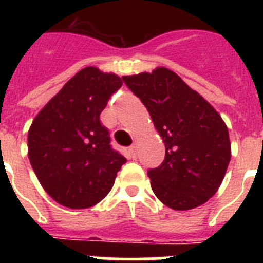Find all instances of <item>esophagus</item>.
I'll use <instances>...</instances> for the list:
<instances>
[{
  "mask_svg": "<svg viewBox=\"0 0 263 263\" xmlns=\"http://www.w3.org/2000/svg\"><path fill=\"white\" fill-rule=\"evenodd\" d=\"M127 157H129V159H137V157H138L137 145H133L132 147H129V150H127Z\"/></svg>",
  "mask_w": 263,
  "mask_h": 263,
  "instance_id": "esophagus-1",
  "label": "esophagus"
}]
</instances>
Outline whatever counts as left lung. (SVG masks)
Wrapping results in <instances>:
<instances>
[{"mask_svg":"<svg viewBox=\"0 0 263 263\" xmlns=\"http://www.w3.org/2000/svg\"><path fill=\"white\" fill-rule=\"evenodd\" d=\"M122 79L146 106L166 146L163 163L147 171L155 196L175 211L206 203L221 185L232 157L221 116L164 67Z\"/></svg>","mask_w":263,"mask_h":263,"instance_id":"1","label":"left lung"}]
</instances>
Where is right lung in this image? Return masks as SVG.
<instances>
[{
    "instance_id": "add662e5",
    "label": "right lung",
    "mask_w": 263,
    "mask_h": 263,
    "mask_svg": "<svg viewBox=\"0 0 263 263\" xmlns=\"http://www.w3.org/2000/svg\"><path fill=\"white\" fill-rule=\"evenodd\" d=\"M122 80L85 67L41 109L27 136L30 163L43 190L72 210L96 205L109 194L125 157L110 147L100 122Z\"/></svg>"
}]
</instances>
